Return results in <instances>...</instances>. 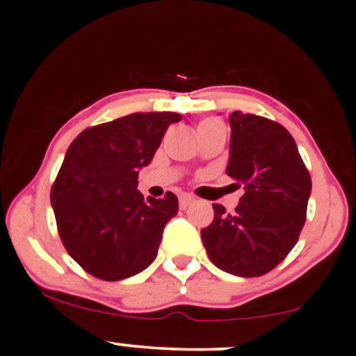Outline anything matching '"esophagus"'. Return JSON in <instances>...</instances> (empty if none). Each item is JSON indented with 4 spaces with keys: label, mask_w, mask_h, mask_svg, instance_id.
Listing matches in <instances>:
<instances>
[{
    "label": "esophagus",
    "mask_w": 356,
    "mask_h": 356,
    "mask_svg": "<svg viewBox=\"0 0 356 356\" xmlns=\"http://www.w3.org/2000/svg\"><path fill=\"white\" fill-rule=\"evenodd\" d=\"M194 202V197H191V195L184 194L179 197V206H181V209H186V207H189V204Z\"/></svg>",
    "instance_id": "34e87169"
}]
</instances>
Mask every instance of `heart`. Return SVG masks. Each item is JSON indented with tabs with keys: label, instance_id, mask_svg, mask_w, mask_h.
Instances as JSON below:
<instances>
[{
	"label": "heart",
	"instance_id": "b5f03b06",
	"mask_svg": "<svg viewBox=\"0 0 356 356\" xmlns=\"http://www.w3.org/2000/svg\"><path fill=\"white\" fill-rule=\"evenodd\" d=\"M199 127H220L222 129V124L218 120V118H206V120H202Z\"/></svg>",
	"mask_w": 356,
	"mask_h": 356
}]
</instances>
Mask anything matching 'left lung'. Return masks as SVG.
<instances>
[{"label": "left lung", "instance_id": "left-lung-1", "mask_svg": "<svg viewBox=\"0 0 356 356\" xmlns=\"http://www.w3.org/2000/svg\"><path fill=\"white\" fill-rule=\"evenodd\" d=\"M226 172L244 194L232 214L214 204L201 231L209 259L234 276H263L295 248L306 220L312 177L283 125L232 112Z\"/></svg>", "mask_w": 356, "mask_h": 356}]
</instances>
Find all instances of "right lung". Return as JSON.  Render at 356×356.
<instances>
[{
	"label": "right lung",
	"instance_id": "add662e5",
	"mask_svg": "<svg viewBox=\"0 0 356 356\" xmlns=\"http://www.w3.org/2000/svg\"><path fill=\"white\" fill-rule=\"evenodd\" d=\"M174 112L130 113L85 129L68 147L50 199L65 249L85 271L118 281L155 259L165 224L177 214L172 192L164 199L137 191Z\"/></svg>",
	"mask_w": 356,
	"mask_h": 356
}]
</instances>
